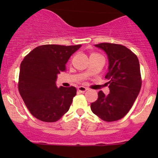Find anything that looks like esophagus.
<instances>
[{
    "label": "esophagus",
    "instance_id": "1",
    "mask_svg": "<svg viewBox=\"0 0 158 158\" xmlns=\"http://www.w3.org/2000/svg\"><path fill=\"white\" fill-rule=\"evenodd\" d=\"M88 90V89L86 88V87H85V86H79L78 87V91H79V92H82V93H83V92H85V91H87Z\"/></svg>",
    "mask_w": 158,
    "mask_h": 158
}]
</instances>
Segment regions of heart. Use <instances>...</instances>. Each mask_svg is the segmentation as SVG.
Listing matches in <instances>:
<instances>
[{
  "label": "heart",
  "mask_w": 158,
  "mask_h": 158,
  "mask_svg": "<svg viewBox=\"0 0 158 158\" xmlns=\"http://www.w3.org/2000/svg\"><path fill=\"white\" fill-rule=\"evenodd\" d=\"M96 54H98V53H96V52H92V53H91L90 56H92V55H96Z\"/></svg>",
  "instance_id": "heart-1"
}]
</instances>
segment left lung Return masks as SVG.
<instances>
[{
	"mask_svg": "<svg viewBox=\"0 0 158 158\" xmlns=\"http://www.w3.org/2000/svg\"><path fill=\"white\" fill-rule=\"evenodd\" d=\"M95 47L102 49L109 58L110 93L102 91L98 99L91 103V110L105 122H114L125 117L133 106L141 87L140 64L137 56L121 44L102 43Z\"/></svg>",
	"mask_w": 158,
	"mask_h": 158,
	"instance_id": "8db88e82",
	"label": "left lung"
}]
</instances>
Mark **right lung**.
<instances>
[{
	"instance_id": "right-lung-1",
	"label": "right lung",
	"mask_w": 158,
	"mask_h": 158,
	"mask_svg": "<svg viewBox=\"0 0 158 158\" xmlns=\"http://www.w3.org/2000/svg\"><path fill=\"white\" fill-rule=\"evenodd\" d=\"M81 45L39 46L23 58L18 89L27 108L38 120L55 122L68 111L76 95L74 86L57 88L56 80L66 63Z\"/></svg>"
}]
</instances>
